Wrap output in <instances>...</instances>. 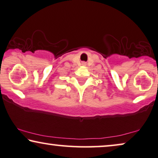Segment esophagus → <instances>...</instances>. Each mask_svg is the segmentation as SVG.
<instances>
[{
    "mask_svg": "<svg viewBox=\"0 0 158 158\" xmlns=\"http://www.w3.org/2000/svg\"><path fill=\"white\" fill-rule=\"evenodd\" d=\"M82 64H83V65H84V64H85V63H82Z\"/></svg>",
    "mask_w": 158,
    "mask_h": 158,
    "instance_id": "esophagus-1",
    "label": "esophagus"
}]
</instances>
